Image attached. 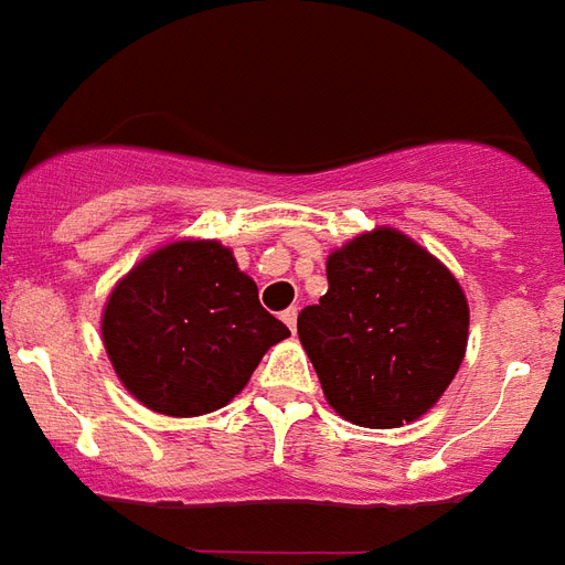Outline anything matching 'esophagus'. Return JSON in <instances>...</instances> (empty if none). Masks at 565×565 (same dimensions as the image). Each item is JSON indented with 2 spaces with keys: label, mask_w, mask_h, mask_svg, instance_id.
<instances>
[{
  "label": "esophagus",
  "mask_w": 565,
  "mask_h": 565,
  "mask_svg": "<svg viewBox=\"0 0 565 565\" xmlns=\"http://www.w3.org/2000/svg\"><path fill=\"white\" fill-rule=\"evenodd\" d=\"M282 323H286V327L291 329V332H295V327H297V309H286V311H282Z\"/></svg>",
  "instance_id": "1"
}]
</instances>
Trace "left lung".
<instances>
[{
    "label": "left lung",
    "instance_id": "8db88e82",
    "mask_svg": "<svg viewBox=\"0 0 565 565\" xmlns=\"http://www.w3.org/2000/svg\"><path fill=\"white\" fill-rule=\"evenodd\" d=\"M327 295L297 335L327 403L364 428H399L435 408L461 367L469 303L461 282L394 227L359 233L327 256Z\"/></svg>",
    "mask_w": 565,
    "mask_h": 565
}]
</instances>
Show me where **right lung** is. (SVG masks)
Instances as JSON below:
<instances>
[{"label":"right lung","mask_w":565,"mask_h":565,"mask_svg":"<svg viewBox=\"0 0 565 565\" xmlns=\"http://www.w3.org/2000/svg\"><path fill=\"white\" fill-rule=\"evenodd\" d=\"M288 335L215 238H174L142 256L102 311V341L119 382L166 417L224 408Z\"/></svg>","instance_id":"add662e5"}]
</instances>
